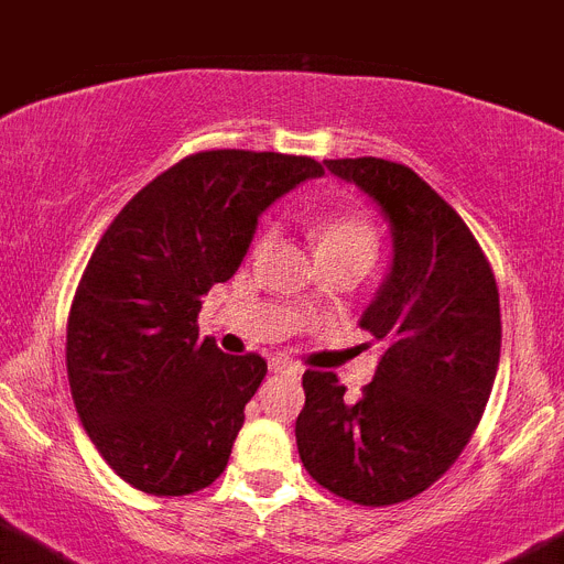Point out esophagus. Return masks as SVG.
Segmentation results:
<instances>
[{"label": "esophagus", "instance_id": "obj_1", "mask_svg": "<svg viewBox=\"0 0 564 564\" xmlns=\"http://www.w3.org/2000/svg\"><path fill=\"white\" fill-rule=\"evenodd\" d=\"M270 368L275 370V373H283V377H301V373H303L301 365L289 362V359H283V357H275V359H272Z\"/></svg>", "mask_w": 564, "mask_h": 564}]
</instances>
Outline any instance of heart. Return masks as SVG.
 Wrapping results in <instances>:
<instances>
[{
	"mask_svg": "<svg viewBox=\"0 0 564 564\" xmlns=\"http://www.w3.org/2000/svg\"><path fill=\"white\" fill-rule=\"evenodd\" d=\"M312 236L317 241L319 258L328 256H365L373 261V252H377V230L365 219L362 213L354 210H339L328 213L323 219H317V225L312 227ZM272 241V232H261L256 241V250H267Z\"/></svg>",
	"mask_w": 564,
	"mask_h": 564,
	"instance_id": "heart-1",
	"label": "heart"
}]
</instances>
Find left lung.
<instances>
[{
  "label": "left lung",
  "mask_w": 564,
  "mask_h": 564,
  "mask_svg": "<svg viewBox=\"0 0 564 564\" xmlns=\"http://www.w3.org/2000/svg\"><path fill=\"white\" fill-rule=\"evenodd\" d=\"M377 202L393 261L359 326L382 343L357 402L334 373H303L294 435L306 471L359 506L421 495L458 460L500 362V294L458 213L415 171L379 156L326 160Z\"/></svg>",
  "instance_id": "obj_1"
}]
</instances>
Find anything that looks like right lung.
<instances>
[{"instance_id": "right-lung-1", "label": "right lung", "mask_w": 564, "mask_h": 564, "mask_svg": "<svg viewBox=\"0 0 564 564\" xmlns=\"http://www.w3.org/2000/svg\"><path fill=\"white\" fill-rule=\"evenodd\" d=\"M314 176L312 156L199 151L149 182L95 247L69 308L67 377L86 435L134 489L182 497L225 471L267 362L199 339L202 297L236 275L258 216Z\"/></svg>"}]
</instances>
